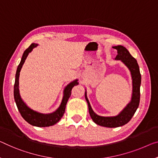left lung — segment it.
<instances>
[{
  "label": "left lung",
  "mask_w": 158,
  "mask_h": 158,
  "mask_svg": "<svg viewBox=\"0 0 158 158\" xmlns=\"http://www.w3.org/2000/svg\"><path fill=\"white\" fill-rule=\"evenodd\" d=\"M114 48L117 50L118 54L116 56V60H121L123 64L127 65L129 69L132 77V97L131 100L127 104V106L115 116H101L94 112L92 109L88 99L87 98V93L85 91V98L88 104L89 113L94 123L101 127L108 128H116L123 126L129 121L138 107L140 102V87L141 83V76L139 70V66L137 60L133 58L129 52L124 47L118 45L113 47Z\"/></svg>",
  "instance_id": "8db88e82"
}]
</instances>
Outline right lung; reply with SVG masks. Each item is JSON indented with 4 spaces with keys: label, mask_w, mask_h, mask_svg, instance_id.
Segmentation results:
<instances>
[{
    "label": "right lung",
    "mask_w": 158,
    "mask_h": 158,
    "mask_svg": "<svg viewBox=\"0 0 158 158\" xmlns=\"http://www.w3.org/2000/svg\"><path fill=\"white\" fill-rule=\"evenodd\" d=\"M37 46V44H31L23 53V57H22L21 61L18 65V69H17L15 75V81L14 85V99L21 116L27 122H28L31 125L35 126V127H47L56 124L57 122H59L60 118H62V116H64L65 106H66L67 102L69 100V98L71 97L73 87L78 85V82H77V80H75L74 81L71 82L65 87L64 91V98H63L61 103H60L59 107L54 112L51 114H42L31 110L30 107H28L23 101L20 95V93H19V76H20V70L25 61L29 53H30L31 50Z\"/></svg>",
    "instance_id": "1"
}]
</instances>
